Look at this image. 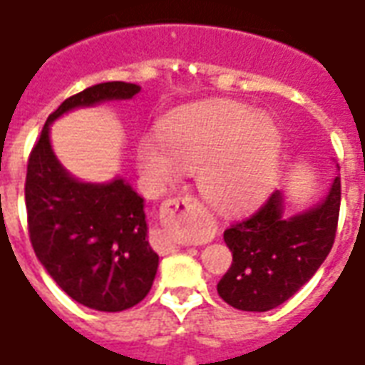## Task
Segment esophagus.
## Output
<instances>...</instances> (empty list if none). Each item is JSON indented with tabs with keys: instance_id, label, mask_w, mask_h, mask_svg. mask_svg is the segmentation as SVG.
<instances>
[{
	"instance_id": "esophagus-1",
	"label": "esophagus",
	"mask_w": 365,
	"mask_h": 365,
	"mask_svg": "<svg viewBox=\"0 0 365 365\" xmlns=\"http://www.w3.org/2000/svg\"><path fill=\"white\" fill-rule=\"evenodd\" d=\"M198 206V202L194 196L182 194V196H175L171 200H167L161 206V223L165 227V239H163V251H171L177 245L182 243V235L185 231H180L185 227L186 215L190 214V210Z\"/></svg>"
}]
</instances>
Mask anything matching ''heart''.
I'll use <instances>...</instances> for the list:
<instances>
[{
    "instance_id": "b5f03b06",
    "label": "heart",
    "mask_w": 365,
    "mask_h": 365,
    "mask_svg": "<svg viewBox=\"0 0 365 365\" xmlns=\"http://www.w3.org/2000/svg\"><path fill=\"white\" fill-rule=\"evenodd\" d=\"M282 132L272 116L241 103L198 106L167 118L159 142L143 138L140 171L157 186L169 185L179 169L196 171L202 198L222 214L249 208L274 182Z\"/></svg>"
}]
</instances>
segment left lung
Segmentation results:
<instances>
[{"instance_id": "obj_1", "label": "left lung", "mask_w": 365, "mask_h": 365, "mask_svg": "<svg viewBox=\"0 0 365 365\" xmlns=\"http://www.w3.org/2000/svg\"><path fill=\"white\" fill-rule=\"evenodd\" d=\"M340 212V177L319 206L286 217L280 190L255 214L223 231L233 262L217 294L241 311L278 307L317 272L331 252Z\"/></svg>"}]
</instances>
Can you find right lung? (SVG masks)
Masks as SVG:
<instances>
[{
    "instance_id": "obj_1",
    "label": "right lung",
    "mask_w": 365,
    "mask_h": 365,
    "mask_svg": "<svg viewBox=\"0 0 365 365\" xmlns=\"http://www.w3.org/2000/svg\"><path fill=\"white\" fill-rule=\"evenodd\" d=\"M140 85L87 87L48 116L26 163L29 237L36 257L71 299L97 311H124L151 289L159 257L148 241L143 198L124 179L79 182L50 145V124L77 106L132 98Z\"/></svg>"
}]
</instances>
